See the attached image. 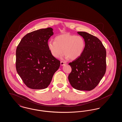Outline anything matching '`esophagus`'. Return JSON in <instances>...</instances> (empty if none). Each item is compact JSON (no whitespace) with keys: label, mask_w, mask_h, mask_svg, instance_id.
<instances>
[{"label":"esophagus","mask_w":122,"mask_h":122,"mask_svg":"<svg viewBox=\"0 0 122 122\" xmlns=\"http://www.w3.org/2000/svg\"><path fill=\"white\" fill-rule=\"evenodd\" d=\"M65 64H66V63L64 62H63V61H61V62H60V64H61V66H63L64 65H65Z\"/></svg>","instance_id":"1"}]
</instances>
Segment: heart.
Wrapping results in <instances>:
<instances>
[{"label":"heart","instance_id":"obj_1","mask_svg":"<svg viewBox=\"0 0 122 122\" xmlns=\"http://www.w3.org/2000/svg\"><path fill=\"white\" fill-rule=\"evenodd\" d=\"M85 46L83 37L69 33L58 35L55 37L54 41L48 43V49L53 57L59 58L64 53L66 58L71 60L79 58L84 52Z\"/></svg>","mask_w":122,"mask_h":122}]
</instances>
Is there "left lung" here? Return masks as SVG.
<instances>
[{
	"mask_svg": "<svg viewBox=\"0 0 122 122\" xmlns=\"http://www.w3.org/2000/svg\"><path fill=\"white\" fill-rule=\"evenodd\" d=\"M86 42L84 52L69 64L70 85L80 91H91L96 87L106 71V50L98 38L86 32L78 31Z\"/></svg>",
	"mask_w": 122,
	"mask_h": 122,
	"instance_id": "1",
	"label": "left lung"
}]
</instances>
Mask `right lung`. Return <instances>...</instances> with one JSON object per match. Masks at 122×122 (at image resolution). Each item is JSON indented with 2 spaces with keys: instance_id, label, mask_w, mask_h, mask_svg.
Segmentation results:
<instances>
[{
  "instance_id": "obj_1",
  "label": "right lung",
  "mask_w": 122,
  "mask_h": 122,
  "mask_svg": "<svg viewBox=\"0 0 122 122\" xmlns=\"http://www.w3.org/2000/svg\"><path fill=\"white\" fill-rule=\"evenodd\" d=\"M51 27L25 35L16 50V69L24 84L30 89H43L50 84L60 61L53 57L48 40L53 35Z\"/></svg>"
}]
</instances>
